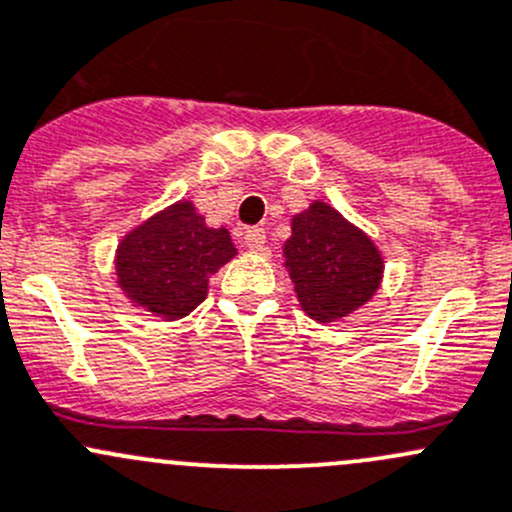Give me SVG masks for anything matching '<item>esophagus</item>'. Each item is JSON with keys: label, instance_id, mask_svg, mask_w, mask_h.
<instances>
[{"label": "esophagus", "instance_id": "esophagus-1", "mask_svg": "<svg viewBox=\"0 0 512 512\" xmlns=\"http://www.w3.org/2000/svg\"><path fill=\"white\" fill-rule=\"evenodd\" d=\"M265 242H267L265 228H250V230H247V233H245V245H247V250L262 252V250H265Z\"/></svg>", "mask_w": 512, "mask_h": 512}]
</instances>
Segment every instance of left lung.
<instances>
[{
	"mask_svg": "<svg viewBox=\"0 0 512 512\" xmlns=\"http://www.w3.org/2000/svg\"><path fill=\"white\" fill-rule=\"evenodd\" d=\"M282 255L301 311L319 324L351 316L383 282L385 260L373 238L324 201L292 215Z\"/></svg>",
	"mask_w": 512,
	"mask_h": 512,
	"instance_id": "1",
	"label": "left lung"
}]
</instances>
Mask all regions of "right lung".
Wrapping results in <instances>:
<instances>
[{"label": "right lung", "mask_w": 512, "mask_h": 512, "mask_svg": "<svg viewBox=\"0 0 512 512\" xmlns=\"http://www.w3.org/2000/svg\"><path fill=\"white\" fill-rule=\"evenodd\" d=\"M238 255L225 225L211 228L193 201L171 203L117 242V287L134 309L184 319L208 297V279Z\"/></svg>", "instance_id": "right-lung-1"}]
</instances>
